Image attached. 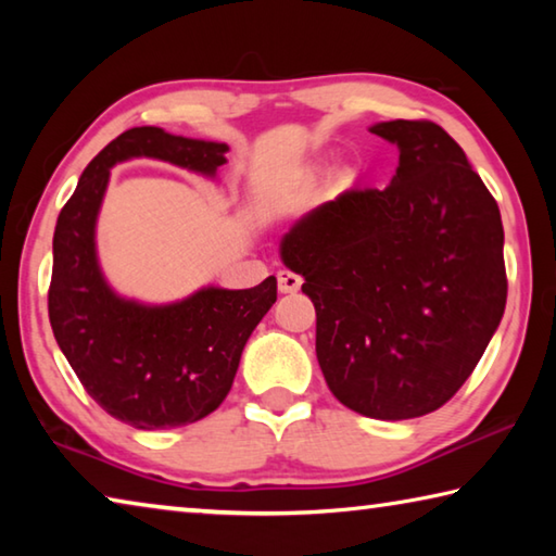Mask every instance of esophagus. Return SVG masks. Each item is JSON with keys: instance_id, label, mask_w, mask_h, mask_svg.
Listing matches in <instances>:
<instances>
[{"instance_id": "1", "label": "esophagus", "mask_w": 556, "mask_h": 556, "mask_svg": "<svg viewBox=\"0 0 556 556\" xmlns=\"http://www.w3.org/2000/svg\"><path fill=\"white\" fill-rule=\"evenodd\" d=\"M277 281H279L281 294H294V291H299V287H301V277L296 275V271H291V269H279L277 271Z\"/></svg>"}]
</instances>
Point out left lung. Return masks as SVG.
<instances>
[{
	"label": "left lung",
	"mask_w": 556,
	"mask_h": 556,
	"mask_svg": "<svg viewBox=\"0 0 556 556\" xmlns=\"http://www.w3.org/2000/svg\"><path fill=\"white\" fill-rule=\"evenodd\" d=\"M400 147L390 186L351 188L306 215L281 260L316 308L328 390L372 419H412L454 397L501 324L503 220L437 122L372 127Z\"/></svg>",
	"instance_id": "left-lung-1"
}]
</instances>
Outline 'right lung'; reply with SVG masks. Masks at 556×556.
Here are the masks:
<instances>
[{"label":"right lung","instance_id":"right-lung-1","mask_svg":"<svg viewBox=\"0 0 556 556\" xmlns=\"http://www.w3.org/2000/svg\"><path fill=\"white\" fill-rule=\"evenodd\" d=\"M228 147L131 127L83 172L53 232L49 318L83 388L135 429H172L208 417L228 397L250 333L277 301V279L252 289H201L168 306L112 294L96 257V218L110 166L154 156L215 174Z\"/></svg>","mask_w":556,"mask_h":556}]
</instances>
